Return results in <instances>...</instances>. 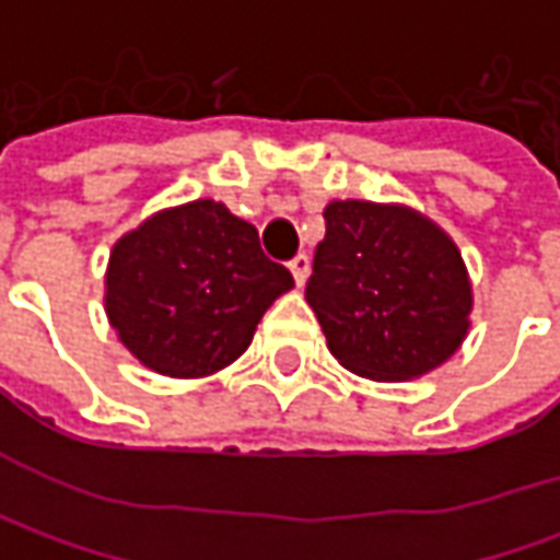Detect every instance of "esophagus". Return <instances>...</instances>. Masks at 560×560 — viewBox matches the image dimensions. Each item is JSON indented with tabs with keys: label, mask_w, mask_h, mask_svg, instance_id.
I'll return each instance as SVG.
<instances>
[{
	"label": "esophagus",
	"mask_w": 560,
	"mask_h": 560,
	"mask_svg": "<svg viewBox=\"0 0 560 560\" xmlns=\"http://www.w3.org/2000/svg\"><path fill=\"white\" fill-rule=\"evenodd\" d=\"M290 270L295 287H305V280H308V273H312V258H308V255H295L290 261Z\"/></svg>",
	"instance_id": "34e87169"
}]
</instances>
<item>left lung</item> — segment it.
<instances>
[{"label": "left lung", "mask_w": 560, "mask_h": 560, "mask_svg": "<svg viewBox=\"0 0 560 560\" xmlns=\"http://www.w3.org/2000/svg\"><path fill=\"white\" fill-rule=\"evenodd\" d=\"M305 299L334 358L358 376L401 383L436 371L470 330L474 283L462 248L401 202L334 199L324 208Z\"/></svg>", "instance_id": "8db88e82"}]
</instances>
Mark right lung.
<instances>
[{
    "label": "right lung",
    "mask_w": 560,
    "mask_h": 560,
    "mask_svg": "<svg viewBox=\"0 0 560 560\" xmlns=\"http://www.w3.org/2000/svg\"><path fill=\"white\" fill-rule=\"evenodd\" d=\"M292 273L265 258L258 230L224 202L152 211L112 246L105 317L142 368L174 380L224 371L252 346Z\"/></svg>",
    "instance_id": "1"
}]
</instances>
